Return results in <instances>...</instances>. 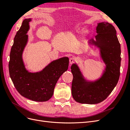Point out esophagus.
<instances>
[{
  "label": "esophagus",
  "mask_w": 130,
  "mask_h": 130,
  "mask_svg": "<svg viewBox=\"0 0 130 130\" xmlns=\"http://www.w3.org/2000/svg\"><path fill=\"white\" fill-rule=\"evenodd\" d=\"M75 61H76V58L74 57H72L69 59V62L70 64H73V63H74Z\"/></svg>",
  "instance_id": "1"
}]
</instances>
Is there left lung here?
<instances>
[{
    "instance_id": "obj_1",
    "label": "left lung",
    "mask_w": 130,
    "mask_h": 130,
    "mask_svg": "<svg viewBox=\"0 0 130 130\" xmlns=\"http://www.w3.org/2000/svg\"><path fill=\"white\" fill-rule=\"evenodd\" d=\"M96 29V41L92 39L89 43L100 48L101 57L106 64V71L100 79L87 83L78 67L75 64L72 66V96L81 104H95L103 101L115 88L120 76V44L115 27L107 22H101L98 23Z\"/></svg>"
}]
</instances>
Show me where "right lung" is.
<instances>
[{
	"label": "right lung",
	"instance_id": "add662e5",
	"mask_svg": "<svg viewBox=\"0 0 130 130\" xmlns=\"http://www.w3.org/2000/svg\"><path fill=\"white\" fill-rule=\"evenodd\" d=\"M31 19L23 21L14 38L10 55L9 69L14 86L21 95L35 101H46L52 97L55 86L61 75L68 69L69 58L53 61L42 71L29 73L22 60V53L27 41V31Z\"/></svg>",
	"mask_w": 130,
	"mask_h": 130
}]
</instances>
